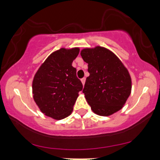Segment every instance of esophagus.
Masks as SVG:
<instances>
[{"label":"esophagus","instance_id":"1","mask_svg":"<svg viewBox=\"0 0 160 160\" xmlns=\"http://www.w3.org/2000/svg\"><path fill=\"white\" fill-rule=\"evenodd\" d=\"M81 82H82V85H84V83H85V82H86V78H82V79H81Z\"/></svg>","mask_w":160,"mask_h":160}]
</instances>
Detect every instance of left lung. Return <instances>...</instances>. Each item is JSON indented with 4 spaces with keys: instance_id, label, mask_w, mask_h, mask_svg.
Returning a JSON list of instances; mask_svg holds the SVG:
<instances>
[{
    "instance_id": "8db88e82",
    "label": "left lung",
    "mask_w": 160,
    "mask_h": 160,
    "mask_svg": "<svg viewBox=\"0 0 160 160\" xmlns=\"http://www.w3.org/2000/svg\"><path fill=\"white\" fill-rule=\"evenodd\" d=\"M80 55L88 64L89 76L82 92L91 109L105 117L120 111L131 93L128 70L114 53L104 47L83 49Z\"/></svg>"
}]
</instances>
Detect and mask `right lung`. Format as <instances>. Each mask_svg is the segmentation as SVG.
<instances>
[{
    "mask_svg": "<svg viewBox=\"0 0 160 160\" xmlns=\"http://www.w3.org/2000/svg\"><path fill=\"white\" fill-rule=\"evenodd\" d=\"M79 48H62L52 52L42 64L32 82L33 98L46 116L62 120L73 111L82 84L72 62Z\"/></svg>",
    "mask_w": 160,
    "mask_h": 160,
    "instance_id": "obj_1",
    "label": "right lung"
}]
</instances>
